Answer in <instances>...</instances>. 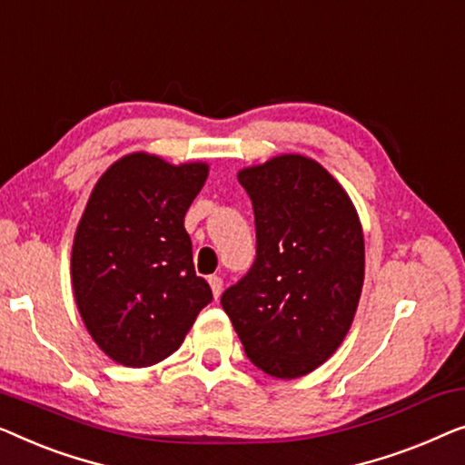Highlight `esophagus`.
Instances as JSON below:
<instances>
[{
  "label": "esophagus",
  "mask_w": 465,
  "mask_h": 465,
  "mask_svg": "<svg viewBox=\"0 0 465 465\" xmlns=\"http://www.w3.org/2000/svg\"><path fill=\"white\" fill-rule=\"evenodd\" d=\"M208 284H211L214 299H219L221 297V291H223V280H221L219 276H211V278H208Z\"/></svg>",
  "instance_id": "obj_1"
}]
</instances>
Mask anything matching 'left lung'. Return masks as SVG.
<instances>
[{"mask_svg":"<svg viewBox=\"0 0 465 465\" xmlns=\"http://www.w3.org/2000/svg\"><path fill=\"white\" fill-rule=\"evenodd\" d=\"M257 259L221 305L267 375L303 377L335 354L364 282V235L345 189L316 160L284 153L242 168Z\"/></svg>","mask_w":465,"mask_h":465,"instance_id":"left-lung-1","label":"left lung"}]
</instances>
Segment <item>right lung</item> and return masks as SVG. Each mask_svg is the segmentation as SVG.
<instances>
[{"instance_id":"obj_1","label":"right lung","mask_w":465,"mask_h":465,"mask_svg":"<svg viewBox=\"0 0 465 465\" xmlns=\"http://www.w3.org/2000/svg\"><path fill=\"white\" fill-rule=\"evenodd\" d=\"M206 176L204 162L174 166L136 152L96 181L74 238L71 282L90 337L111 361H164L213 301L183 225Z\"/></svg>"}]
</instances>
